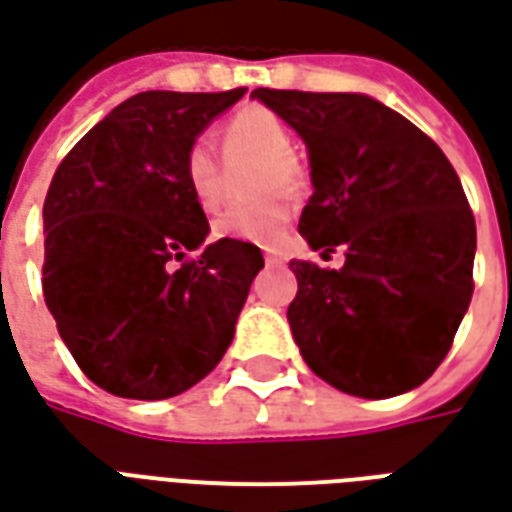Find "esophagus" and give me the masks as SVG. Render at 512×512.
<instances>
[{"label":"esophagus","instance_id":"34e87169","mask_svg":"<svg viewBox=\"0 0 512 512\" xmlns=\"http://www.w3.org/2000/svg\"><path fill=\"white\" fill-rule=\"evenodd\" d=\"M266 263L268 266H282L285 260H282V255H279V252H266Z\"/></svg>","mask_w":512,"mask_h":512}]
</instances>
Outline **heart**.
<instances>
[{
    "label": "heart",
    "mask_w": 512,
    "mask_h": 512,
    "mask_svg": "<svg viewBox=\"0 0 512 512\" xmlns=\"http://www.w3.org/2000/svg\"><path fill=\"white\" fill-rule=\"evenodd\" d=\"M222 153L230 167L257 161L252 197L257 202L235 205L213 222L216 238L244 241L257 246H277L288 233L293 205L310 189V172L293 153V136L285 120L266 106L238 109L222 128ZM183 180L191 200L202 211L219 208L224 200V167L208 142H194L183 156Z\"/></svg>",
    "instance_id": "1"
}]
</instances>
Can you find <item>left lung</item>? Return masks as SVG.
Wrapping results in <instances>:
<instances>
[{"mask_svg":"<svg viewBox=\"0 0 512 512\" xmlns=\"http://www.w3.org/2000/svg\"><path fill=\"white\" fill-rule=\"evenodd\" d=\"M296 128L315 194L299 233L345 249L340 271L290 263L293 340L315 376L356 397L403 395L444 362L472 301L477 230L458 172L395 109L356 93L257 87Z\"/></svg>","mask_w":512,"mask_h":512,"instance_id":"8db88e82","label":"left lung"}]
</instances>
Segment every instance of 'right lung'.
Instances as JSON below:
<instances>
[{
	"label": "right lung",
	"mask_w": 512,
	"mask_h": 512,
	"mask_svg": "<svg viewBox=\"0 0 512 512\" xmlns=\"http://www.w3.org/2000/svg\"><path fill=\"white\" fill-rule=\"evenodd\" d=\"M244 93L134 95L51 178L43 299L76 365L112 395H180L233 343L263 255L222 238L189 257L211 227L183 180V156Z\"/></svg>",
	"instance_id": "1"
}]
</instances>
